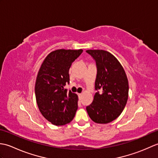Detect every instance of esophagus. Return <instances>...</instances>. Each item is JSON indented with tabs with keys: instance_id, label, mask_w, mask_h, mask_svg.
<instances>
[{
	"instance_id": "obj_1",
	"label": "esophagus",
	"mask_w": 158,
	"mask_h": 158,
	"mask_svg": "<svg viewBox=\"0 0 158 158\" xmlns=\"http://www.w3.org/2000/svg\"><path fill=\"white\" fill-rule=\"evenodd\" d=\"M81 94H78V96L79 98H80V97H81Z\"/></svg>"
}]
</instances>
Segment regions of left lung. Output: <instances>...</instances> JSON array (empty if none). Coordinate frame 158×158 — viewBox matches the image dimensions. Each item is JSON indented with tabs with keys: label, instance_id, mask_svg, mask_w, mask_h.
I'll use <instances>...</instances> for the list:
<instances>
[{
	"label": "left lung",
	"instance_id": "obj_1",
	"mask_svg": "<svg viewBox=\"0 0 158 158\" xmlns=\"http://www.w3.org/2000/svg\"><path fill=\"white\" fill-rule=\"evenodd\" d=\"M95 60L97 75L94 100L86 107L90 118L97 123H108L118 117L128 98V81L115 56L105 50H87Z\"/></svg>",
	"mask_w": 158,
	"mask_h": 158
}]
</instances>
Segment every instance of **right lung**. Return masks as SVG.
<instances>
[{
	"label": "right lung",
	"instance_id": "add662e5",
	"mask_svg": "<svg viewBox=\"0 0 158 158\" xmlns=\"http://www.w3.org/2000/svg\"><path fill=\"white\" fill-rule=\"evenodd\" d=\"M82 49H57L48 54L40 68L35 96L40 112L53 125L70 123L78 108V96L64 88L69 83V69Z\"/></svg>",
	"mask_w": 158,
	"mask_h": 158
}]
</instances>
